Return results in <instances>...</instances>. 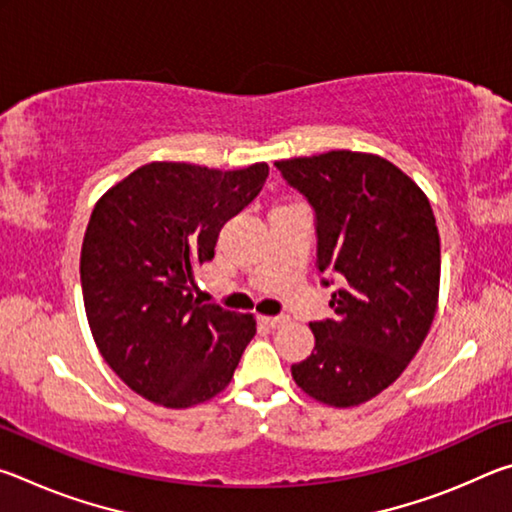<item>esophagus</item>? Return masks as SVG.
I'll list each match as a JSON object with an SVG mask.
<instances>
[{
	"label": "esophagus",
	"instance_id": "1",
	"mask_svg": "<svg viewBox=\"0 0 512 512\" xmlns=\"http://www.w3.org/2000/svg\"><path fill=\"white\" fill-rule=\"evenodd\" d=\"M259 323L266 327H280L287 323V316H259Z\"/></svg>",
	"mask_w": 512,
	"mask_h": 512
}]
</instances>
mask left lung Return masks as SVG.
I'll use <instances>...</instances> for the list:
<instances>
[{
  "instance_id": "8db88e82",
  "label": "left lung",
  "mask_w": 512,
  "mask_h": 512,
  "mask_svg": "<svg viewBox=\"0 0 512 512\" xmlns=\"http://www.w3.org/2000/svg\"><path fill=\"white\" fill-rule=\"evenodd\" d=\"M275 167L314 207L318 271L341 284L329 300L336 316L309 325L314 352L291 375L316 402L350 409L391 386L429 332L440 289L436 216L379 155L327 151Z\"/></svg>"
}]
</instances>
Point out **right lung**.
I'll return each instance as SVG.
<instances>
[{"label":"right lung","instance_id":"1","mask_svg":"<svg viewBox=\"0 0 512 512\" xmlns=\"http://www.w3.org/2000/svg\"><path fill=\"white\" fill-rule=\"evenodd\" d=\"M266 178V162H149L94 205L81 248L85 314L101 357L149 402L189 409L235 375L257 323L194 298V268Z\"/></svg>","mask_w":512,"mask_h":512}]
</instances>
